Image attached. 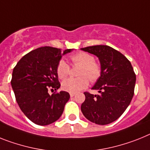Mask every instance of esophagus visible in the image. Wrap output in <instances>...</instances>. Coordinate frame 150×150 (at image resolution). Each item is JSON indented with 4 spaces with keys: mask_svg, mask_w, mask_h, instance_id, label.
I'll use <instances>...</instances> for the list:
<instances>
[{
    "mask_svg": "<svg viewBox=\"0 0 150 150\" xmlns=\"http://www.w3.org/2000/svg\"><path fill=\"white\" fill-rule=\"evenodd\" d=\"M70 97H74V96H75V93H70Z\"/></svg>",
    "mask_w": 150,
    "mask_h": 150,
    "instance_id": "obj_1",
    "label": "esophagus"
}]
</instances>
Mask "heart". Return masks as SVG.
Returning a JSON list of instances; mask_svg holds the SVG:
<instances>
[{
  "label": "heart",
  "instance_id": "heart-1",
  "mask_svg": "<svg viewBox=\"0 0 150 150\" xmlns=\"http://www.w3.org/2000/svg\"><path fill=\"white\" fill-rule=\"evenodd\" d=\"M74 66H80L78 75L80 77L69 78L62 83L64 90L69 93H77L87 87L89 80L96 82L101 75V67L95 61L94 56L87 52H79L70 57ZM57 74L60 79H65L70 74V67L64 60H61L57 65Z\"/></svg>",
  "mask_w": 150,
  "mask_h": 150
}]
</instances>
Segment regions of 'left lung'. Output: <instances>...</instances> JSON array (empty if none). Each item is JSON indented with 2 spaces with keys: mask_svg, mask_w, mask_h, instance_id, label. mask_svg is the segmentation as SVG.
Returning a JSON list of instances; mask_svg holds the SVG:
<instances>
[{
  "mask_svg": "<svg viewBox=\"0 0 150 150\" xmlns=\"http://www.w3.org/2000/svg\"><path fill=\"white\" fill-rule=\"evenodd\" d=\"M81 50L97 56L101 64V75L92 88L98 90L99 94L85 92L81 111L91 122L108 125L121 117L130 105L136 74L128 59L110 46H89Z\"/></svg>",
  "mask_w": 150,
  "mask_h": 150,
  "instance_id": "left-lung-1",
  "label": "left lung"
}]
</instances>
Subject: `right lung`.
<instances>
[{"label": "right lung", "instance_id": "obj_1", "mask_svg": "<svg viewBox=\"0 0 150 150\" xmlns=\"http://www.w3.org/2000/svg\"><path fill=\"white\" fill-rule=\"evenodd\" d=\"M72 51L41 47L24 55L13 68L11 86L17 104L35 125L52 124L64 112L70 94L61 91L50 96L48 89L60 88L57 65L64 54Z\"/></svg>", "mask_w": 150, "mask_h": 150}]
</instances>
